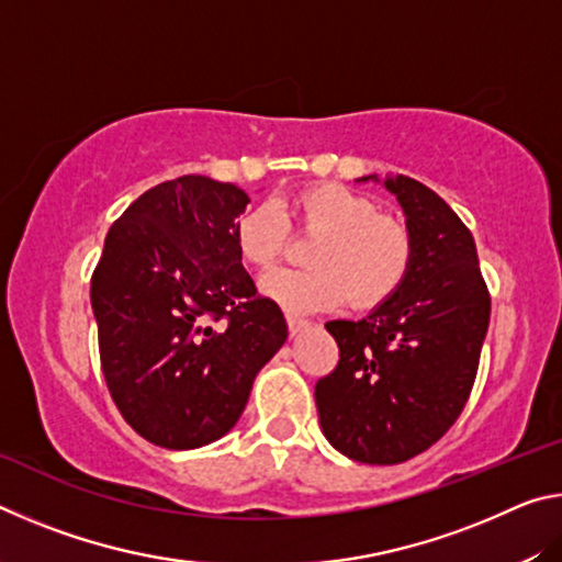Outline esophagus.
<instances>
[{
    "mask_svg": "<svg viewBox=\"0 0 562 562\" xmlns=\"http://www.w3.org/2000/svg\"><path fill=\"white\" fill-rule=\"evenodd\" d=\"M310 325L312 322L310 319H304V317H297V315H288V327H290V335L292 337H297V335H302L304 329H310Z\"/></svg>",
    "mask_w": 562,
    "mask_h": 562,
    "instance_id": "34e87169",
    "label": "esophagus"
}]
</instances>
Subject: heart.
<instances>
[{
	"mask_svg": "<svg viewBox=\"0 0 562 562\" xmlns=\"http://www.w3.org/2000/svg\"><path fill=\"white\" fill-rule=\"evenodd\" d=\"M288 211L297 231L317 235L307 250V270H274L262 278L265 297L290 312L331 310L351 297L357 307H374L398 290L414 258L408 227L379 213L372 198L337 183L302 188L288 203H258L233 223L240 258L268 270L290 240Z\"/></svg>",
	"mask_w": 562,
	"mask_h": 562,
	"instance_id": "b5f03b06",
	"label": "heart"
}]
</instances>
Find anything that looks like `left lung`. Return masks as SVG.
<instances>
[{
	"instance_id": "left-lung-1",
	"label": "left lung",
	"mask_w": 562,
	"mask_h": 562,
	"mask_svg": "<svg viewBox=\"0 0 562 562\" xmlns=\"http://www.w3.org/2000/svg\"><path fill=\"white\" fill-rule=\"evenodd\" d=\"M384 183L402 205L414 258L398 290L357 322L331 319L339 364L319 379V426L359 463L414 459L451 429L469 402L491 297L469 227L443 198L406 176Z\"/></svg>"
}]
</instances>
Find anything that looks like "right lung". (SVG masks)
<instances>
[{
    "instance_id": "obj_1",
    "label": "right lung",
    "mask_w": 562,
    "mask_h": 562,
    "mask_svg": "<svg viewBox=\"0 0 562 562\" xmlns=\"http://www.w3.org/2000/svg\"><path fill=\"white\" fill-rule=\"evenodd\" d=\"M247 203L233 183L166 180L111 225L93 270L109 392L160 449H201L231 431L288 339L282 310L258 297L233 240Z\"/></svg>"
}]
</instances>
